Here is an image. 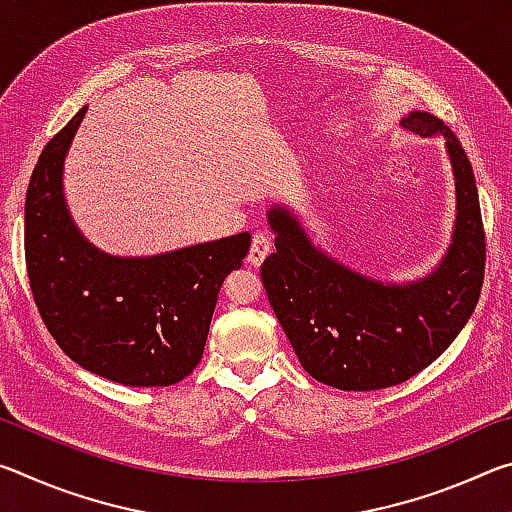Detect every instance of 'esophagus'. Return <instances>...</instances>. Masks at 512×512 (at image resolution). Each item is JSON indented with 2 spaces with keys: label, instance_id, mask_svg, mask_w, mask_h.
<instances>
[{
  "label": "esophagus",
  "instance_id": "34e87169",
  "mask_svg": "<svg viewBox=\"0 0 512 512\" xmlns=\"http://www.w3.org/2000/svg\"><path fill=\"white\" fill-rule=\"evenodd\" d=\"M268 253H271V237L264 235V232H255L253 244H250V250H248V264L259 266Z\"/></svg>",
  "mask_w": 512,
  "mask_h": 512
}]
</instances>
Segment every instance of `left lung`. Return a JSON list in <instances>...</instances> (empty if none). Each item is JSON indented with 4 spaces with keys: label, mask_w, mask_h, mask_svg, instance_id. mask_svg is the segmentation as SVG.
Masks as SVG:
<instances>
[{
    "label": "left lung",
    "mask_w": 512,
    "mask_h": 512,
    "mask_svg": "<svg viewBox=\"0 0 512 512\" xmlns=\"http://www.w3.org/2000/svg\"><path fill=\"white\" fill-rule=\"evenodd\" d=\"M400 126L443 137L452 164V241L431 273L409 282L368 277L316 246L293 207L266 212L275 235V253L262 264L268 302L302 368L341 391H377L418 375L461 334L481 296L485 237L472 164L431 112L411 110Z\"/></svg>",
    "instance_id": "obj_1"
}]
</instances>
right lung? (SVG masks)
I'll use <instances>...</instances> for the list:
<instances>
[{"instance_id": "obj_1", "label": "right lung", "mask_w": 512, "mask_h": 512, "mask_svg": "<svg viewBox=\"0 0 512 512\" xmlns=\"http://www.w3.org/2000/svg\"><path fill=\"white\" fill-rule=\"evenodd\" d=\"M83 106L40 153L24 203V257L42 320L69 359L124 386H171L203 357L223 280L250 232L149 257L85 239L65 201V158Z\"/></svg>"}]
</instances>
